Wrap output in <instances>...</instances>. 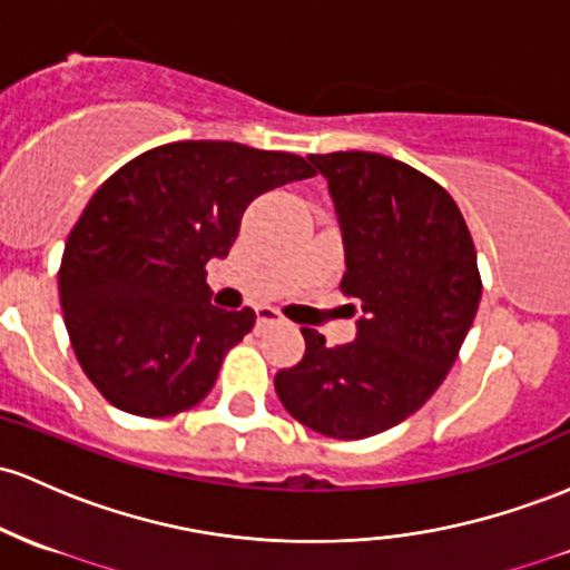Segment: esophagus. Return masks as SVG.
<instances>
[{
    "label": "esophagus",
    "mask_w": 570,
    "mask_h": 570,
    "mask_svg": "<svg viewBox=\"0 0 570 570\" xmlns=\"http://www.w3.org/2000/svg\"><path fill=\"white\" fill-rule=\"evenodd\" d=\"M275 322H281V314L271 308V305H259V308H256V324H259V327H267V324Z\"/></svg>",
    "instance_id": "esophagus-1"
}]
</instances>
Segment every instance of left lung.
Wrapping results in <instances>:
<instances>
[{"label":"left lung","mask_w":570,"mask_h":570,"mask_svg":"<svg viewBox=\"0 0 570 570\" xmlns=\"http://www.w3.org/2000/svg\"><path fill=\"white\" fill-rule=\"evenodd\" d=\"M341 222V292L362 308L356 337L275 373L284 409L327 438H371L422 409L446 379L481 299L476 248L458 203L433 178L371 151L311 154Z\"/></svg>","instance_id":"obj_1"}]
</instances>
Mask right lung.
Wrapping results in <instances>:
<instances>
[{
  "label": "right lung",
  "instance_id": "right-lung-1",
  "mask_svg": "<svg viewBox=\"0 0 570 570\" xmlns=\"http://www.w3.org/2000/svg\"><path fill=\"white\" fill-rule=\"evenodd\" d=\"M297 154L180 140L127 161L67 237L59 299L80 367L116 409L173 416L214 390L252 308L210 303L205 265L233 248L259 194L311 178Z\"/></svg>",
  "mask_w": 570,
  "mask_h": 570
}]
</instances>
